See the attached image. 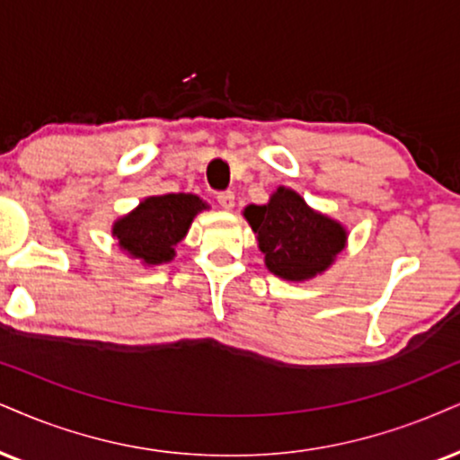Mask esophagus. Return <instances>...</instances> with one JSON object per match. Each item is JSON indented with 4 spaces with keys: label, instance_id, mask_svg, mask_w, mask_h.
<instances>
[{
    "label": "esophagus",
    "instance_id": "34e87169",
    "mask_svg": "<svg viewBox=\"0 0 460 460\" xmlns=\"http://www.w3.org/2000/svg\"><path fill=\"white\" fill-rule=\"evenodd\" d=\"M217 202H219L221 208H226V211H228V208L234 207V191H230V190L219 191V194H217Z\"/></svg>",
    "mask_w": 460,
    "mask_h": 460
}]
</instances>
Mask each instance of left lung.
<instances>
[{
    "mask_svg": "<svg viewBox=\"0 0 460 460\" xmlns=\"http://www.w3.org/2000/svg\"><path fill=\"white\" fill-rule=\"evenodd\" d=\"M270 273L305 281L326 270L345 247L343 226L315 213L296 191L279 187L269 204L245 208Z\"/></svg>",
    "mask_w": 460,
    "mask_h": 460,
    "instance_id": "1",
    "label": "left lung"
}]
</instances>
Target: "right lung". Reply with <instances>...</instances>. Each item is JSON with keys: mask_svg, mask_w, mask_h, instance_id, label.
Instances as JSON below:
<instances>
[{"mask_svg": "<svg viewBox=\"0 0 460 460\" xmlns=\"http://www.w3.org/2000/svg\"><path fill=\"white\" fill-rule=\"evenodd\" d=\"M202 208L207 207L194 194L151 196L136 211L119 219L112 234L134 258L146 264L168 262Z\"/></svg>", "mask_w": 460, "mask_h": 460, "instance_id": "1", "label": "right lung"}]
</instances>
